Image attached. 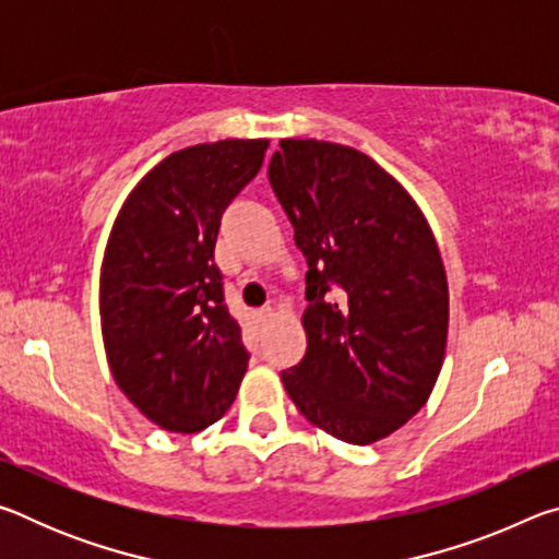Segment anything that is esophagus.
<instances>
[{
  "label": "esophagus",
  "mask_w": 559,
  "mask_h": 559,
  "mask_svg": "<svg viewBox=\"0 0 559 559\" xmlns=\"http://www.w3.org/2000/svg\"><path fill=\"white\" fill-rule=\"evenodd\" d=\"M276 308H271V306H266V308H261L259 310V318H261V323H271V320H276Z\"/></svg>",
  "instance_id": "obj_1"
}]
</instances>
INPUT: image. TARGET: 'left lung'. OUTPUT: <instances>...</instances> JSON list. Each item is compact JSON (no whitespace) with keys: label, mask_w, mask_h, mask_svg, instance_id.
<instances>
[{"label":"left lung","mask_w":559,"mask_h":559,"mask_svg":"<svg viewBox=\"0 0 559 559\" xmlns=\"http://www.w3.org/2000/svg\"><path fill=\"white\" fill-rule=\"evenodd\" d=\"M269 177L308 261V349L283 386L330 437L386 439L427 404L447 355L437 236L414 197L355 147L286 138Z\"/></svg>","instance_id":"left-lung-1"}]
</instances>
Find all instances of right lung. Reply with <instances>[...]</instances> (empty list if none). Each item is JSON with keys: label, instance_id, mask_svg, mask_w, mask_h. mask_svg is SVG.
<instances>
[{"label": "right lung", "instance_id": "1", "mask_svg": "<svg viewBox=\"0 0 559 559\" xmlns=\"http://www.w3.org/2000/svg\"><path fill=\"white\" fill-rule=\"evenodd\" d=\"M266 150V138L177 150L132 187L112 222L100 266L103 345L122 394L165 431L197 433L222 419L249 367L214 243Z\"/></svg>", "mask_w": 559, "mask_h": 559}]
</instances>
